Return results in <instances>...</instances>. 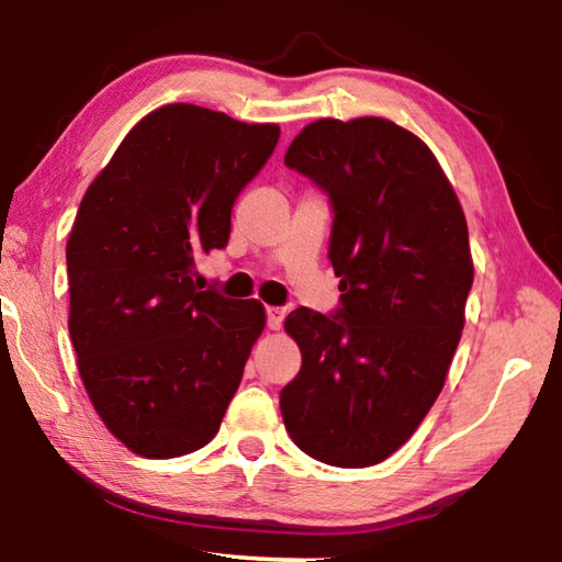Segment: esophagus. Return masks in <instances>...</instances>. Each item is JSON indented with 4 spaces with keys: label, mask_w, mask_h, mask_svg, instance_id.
<instances>
[{
    "label": "esophagus",
    "mask_w": 562,
    "mask_h": 562,
    "mask_svg": "<svg viewBox=\"0 0 562 562\" xmlns=\"http://www.w3.org/2000/svg\"><path fill=\"white\" fill-rule=\"evenodd\" d=\"M268 327L270 329H280L282 327V319H284V310L282 307H268Z\"/></svg>",
    "instance_id": "obj_1"
}]
</instances>
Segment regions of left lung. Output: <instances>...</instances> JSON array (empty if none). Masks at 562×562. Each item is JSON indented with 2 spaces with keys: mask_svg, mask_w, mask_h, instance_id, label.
I'll list each match as a JSON object with an SVG mask.
<instances>
[{
  "mask_svg": "<svg viewBox=\"0 0 562 562\" xmlns=\"http://www.w3.org/2000/svg\"><path fill=\"white\" fill-rule=\"evenodd\" d=\"M284 166L329 195V262L341 307L284 319L302 351L280 392L284 429L339 469H364L408 441L441 394L473 284L469 227L439 160L376 116L304 126Z\"/></svg>",
  "mask_w": 562,
  "mask_h": 562,
  "instance_id": "8db88e82",
  "label": "left lung"
}]
</instances>
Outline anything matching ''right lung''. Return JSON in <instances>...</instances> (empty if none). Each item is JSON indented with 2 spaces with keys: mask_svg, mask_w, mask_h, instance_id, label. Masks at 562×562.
<instances>
[{
  "mask_svg": "<svg viewBox=\"0 0 562 562\" xmlns=\"http://www.w3.org/2000/svg\"><path fill=\"white\" fill-rule=\"evenodd\" d=\"M278 138V123L168 103L83 195L66 243L69 335L93 408L133 453L203 449L240 386L262 304L198 290L193 274L227 245L235 198Z\"/></svg>",
  "mask_w": 562,
  "mask_h": 562,
  "instance_id": "add662e5",
  "label": "right lung"
}]
</instances>
